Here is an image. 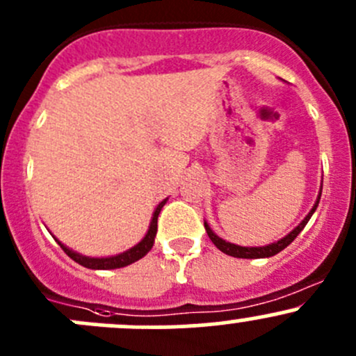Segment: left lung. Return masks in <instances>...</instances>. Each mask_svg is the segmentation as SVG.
Returning <instances> with one entry per match:
<instances>
[{
  "label": "left lung",
  "mask_w": 356,
  "mask_h": 356,
  "mask_svg": "<svg viewBox=\"0 0 356 356\" xmlns=\"http://www.w3.org/2000/svg\"><path fill=\"white\" fill-rule=\"evenodd\" d=\"M321 195H322V188H321V191H318L317 201H315V204L312 207V210L308 211L307 217H305L303 220H301L300 224H298L296 227H294L293 231L289 232V234H286L284 238H281L279 241L270 243V245H265V246H239V245H234V243H229V241H225V239L218 238V236L215 234L213 231H211L210 225H208L207 222H204V229H207V234H208V238L211 239V243H213V245L217 246L218 250L222 251V253L229 254V257H234V258H268V257H274V254H277L279 251H282L284 248H288L291 243L296 239V236L300 234L301 231H303L305 225L308 224V220H310L312 215H314V211L317 210L318 201H321Z\"/></svg>",
  "instance_id": "1"
}]
</instances>
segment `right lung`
I'll return each instance as SVG.
<instances>
[{"mask_svg":"<svg viewBox=\"0 0 356 356\" xmlns=\"http://www.w3.org/2000/svg\"><path fill=\"white\" fill-rule=\"evenodd\" d=\"M167 200L168 198L160 201V203H158V207L155 208V211H153L152 222H149L148 232L145 234V238H143L141 241L138 243V245H134L132 248H129V250H125L124 253L111 254V257H102V258H99V257H86V254L77 253V251H74L72 248L65 246L62 241H58L56 238H55V241L58 243L60 248L65 251V253L72 258V260L77 261L79 265H82V267H86V268H92V270H110V268L127 267V265L134 264V261L141 260L143 257H146V254H148V251L152 250L153 245H155L156 229H158V215H160L161 208H163V204L167 203Z\"/></svg>","mask_w":356,"mask_h":356,"instance_id":"obj_1","label":"right lung"}]
</instances>
